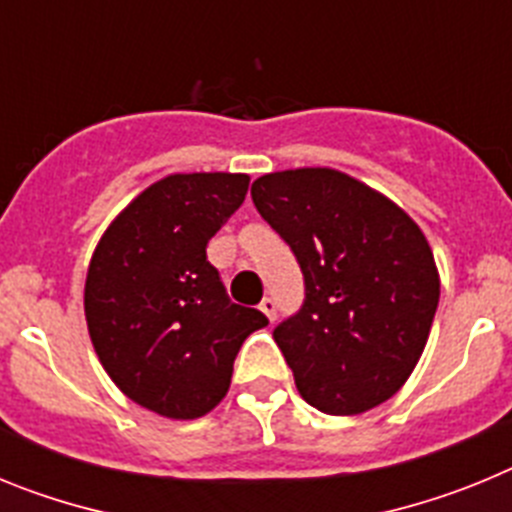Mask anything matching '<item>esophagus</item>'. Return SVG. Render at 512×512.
Wrapping results in <instances>:
<instances>
[{"instance_id":"esophagus-1","label":"esophagus","mask_w":512,"mask_h":512,"mask_svg":"<svg viewBox=\"0 0 512 512\" xmlns=\"http://www.w3.org/2000/svg\"><path fill=\"white\" fill-rule=\"evenodd\" d=\"M259 307H261V312H264L266 318L271 320V323L277 320V302H274V297H264Z\"/></svg>"}]
</instances>
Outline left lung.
Here are the masks:
<instances>
[{"label": "left lung", "instance_id": "1", "mask_svg": "<svg viewBox=\"0 0 512 512\" xmlns=\"http://www.w3.org/2000/svg\"><path fill=\"white\" fill-rule=\"evenodd\" d=\"M251 197L305 279L302 307L274 328L300 395L330 415L390 400L423 354L441 295L425 235L333 169L266 174Z\"/></svg>", "mask_w": 512, "mask_h": 512}]
</instances>
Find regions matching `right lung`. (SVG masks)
Here are the masks:
<instances>
[{
	"label": "right lung",
	"instance_id": "add662e5",
	"mask_svg": "<svg viewBox=\"0 0 512 512\" xmlns=\"http://www.w3.org/2000/svg\"><path fill=\"white\" fill-rule=\"evenodd\" d=\"M246 174H174L138 194L102 235L84 289L99 361L130 400L192 420L223 400L233 361L269 325L230 302L207 243L243 205Z\"/></svg>",
	"mask_w": 512,
	"mask_h": 512
}]
</instances>
